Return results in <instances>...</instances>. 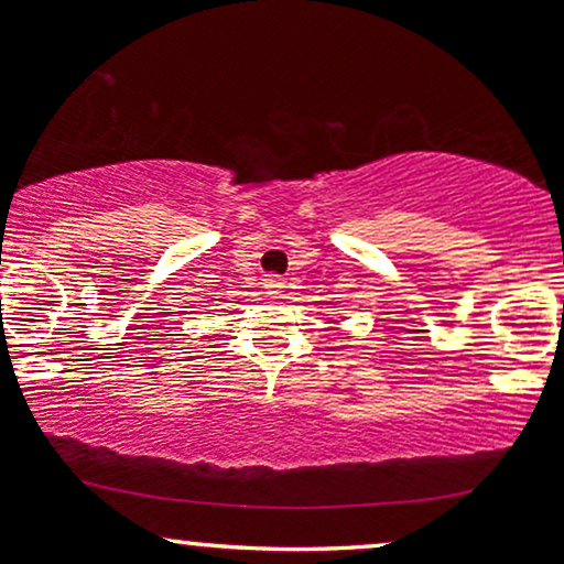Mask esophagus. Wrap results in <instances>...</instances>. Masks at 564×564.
<instances>
[{
  "label": "esophagus",
  "instance_id": "obj_1",
  "mask_svg": "<svg viewBox=\"0 0 564 564\" xmlns=\"http://www.w3.org/2000/svg\"><path fill=\"white\" fill-rule=\"evenodd\" d=\"M283 291V281L278 275H268L264 278V294L270 296H278Z\"/></svg>",
  "mask_w": 564,
  "mask_h": 564
}]
</instances>
